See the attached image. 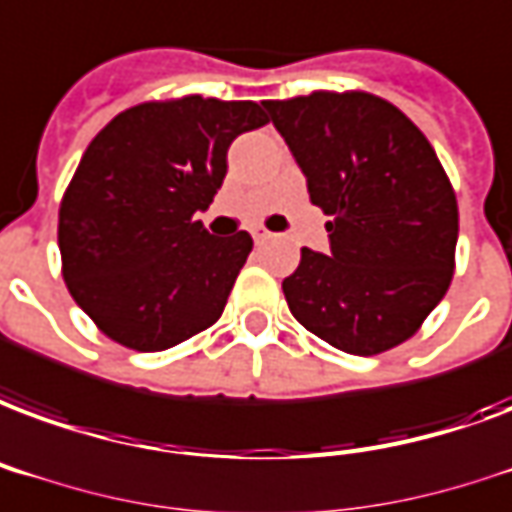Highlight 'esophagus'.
Listing matches in <instances>:
<instances>
[{
  "label": "esophagus",
  "mask_w": 512,
  "mask_h": 512,
  "mask_svg": "<svg viewBox=\"0 0 512 512\" xmlns=\"http://www.w3.org/2000/svg\"><path fill=\"white\" fill-rule=\"evenodd\" d=\"M251 237H253V242H267L272 237V234L267 232V229H261V226H253Z\"/></svg>",
  "instance_id": "1"
}]
</instances>
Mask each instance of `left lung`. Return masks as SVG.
Here are the masks:
<instances>
[{"label": "left lung", "instance_id": "left-lung-1", "mask_svg": "<svg viewBox=\"0 0 512 512\" xmlns=\"http://www.w3.org/2000/svg\"><path fill=\"white\" fill-rule=\"evenodd\" d=\"M324 210L329 253L302 248L283 280L307 332L353 356L405 343L453 278L459 207L443 164L402 110L364 91L264 102Z\"/></svg>", "mask_w": 512, "mask_h": 512}]
</instances>
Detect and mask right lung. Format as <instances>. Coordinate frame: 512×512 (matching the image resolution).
<instances>
[{"mask_svg": "<svg viewBox=\"0 0 512 512\" xmlns=\"http://www.w3.org/2000/svg\"><path fill=\"white\" fill-rule=\"evenodd\" d=\"M270 121L256 102L183 96L118 113L83 153L59 207L72 299L115 343L151 353L213 326L253 240L197 221L226 151Z\"/></svg>", "mask_w": 512, "mask_h": 512, "instance_id": "obj_1", "label": "right lung"}]
</instances>
